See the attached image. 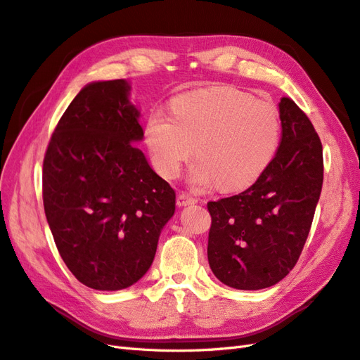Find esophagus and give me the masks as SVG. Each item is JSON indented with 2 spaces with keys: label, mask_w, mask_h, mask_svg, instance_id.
Listing matches in <instances>:
<instances>
[{
  "label": "esophagus",
  "mask_w": 360,
  "mask_h": 360,
  "mask_svg": "<svg viewBox=\"0 0 360 360\" xmlns=\"http://www.w3.org/2000/svg\"><path fill=\"white\" fill-rule=\"evenodd\" d=\"M198 199L193 198L191 195H188V193H179L178 198H176V204L179 207H187V205H191V204H196Z\"/></svg>",
  "instance_id": "obj_1"
}]
</instances>
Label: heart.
Returning <instances> with one entry per match:
<instances>
[{
    "mask_svg": "<svg viewBox=\"0 0 360 360\" xmlns=\"http://www.w3.org/2000/svg\"><path fill=\"white\" fill-rule=\"evenodd\" d=\"M172 115L153 114L146 126V143L165 178L178 176L196 144L193 186L240 190L262 176L278 149V109L234 86L186 92L173 100Z\"/></svg>",
    "mask_w": 360,
    "mask_h": 360,
    "instance_id": "1",
    "label": "heart"
}]
</instances>
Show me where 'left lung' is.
Wrapping results in <instances>:
<instances>
[{
    "label": "left lung",
    "instance_id": "left-lung-1",
    "mask_svg": "<svg viewBox=\"0 0 360 360\" xmlns=\"http://www.w3.org/2000/svg\"><path fill=\"white\" fill-rule=\"evenodd\" d=\"M280 117L281 141L262 176L238 195L207 204L210 268L234 289L269 288L293 269L321 195L319 135L288 97L280 101Z\"/></svg>",
    "mask_w": 360,
    "mask_h": 360
}]
</instances>
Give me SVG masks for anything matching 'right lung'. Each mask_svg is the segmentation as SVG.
Segmentation results:
<instances>
[{"instance_id":"right-lung-1","label":"right lung","mask_w":360,"mask_h":360,"mask_svg":"<svg viewBox=\"0 0 360 360\" xmlns=\"http://www.w3.org/2000/svg\"><path fill=\"white\" fill-rule=\"evenodd\" d=\"M123 79L94 82L54 127L42 167V199L54 243L76 278L120 290L150 268L176 193L134 141L143 138Z\"/></svg>"}]
</instances>
